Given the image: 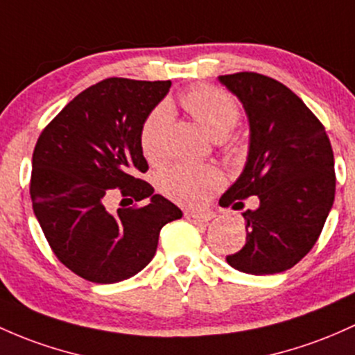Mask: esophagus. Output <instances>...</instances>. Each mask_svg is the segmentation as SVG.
Returning <instances> with one entry per match:
<instances>
[{
    "instance_id": "34e87169",
    "label": "esophagus",
    "mask_w": 355,
    "mask_h": 355,
    "mask_svg": "<svg viewBox=\"0 0 355 355\" xmlns=\"http://www.w3.org/2000/svg\"><path fill=\"white\" fill-rule=\"evenodd\" d=\"M185 217L189 220L197 222V224H205V222L212 220L216 214L212 210H204V212H185Z\"/></svg>"
}]
</instances>
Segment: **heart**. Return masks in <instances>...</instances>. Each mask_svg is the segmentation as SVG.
I'll use <instances>...</instances> for the list:
<instances>
[{
  "label": "heart",
  "mask_w": 355,
  "mask_h": 355,
  "mask_svg": "<svg viewBox=\"0 0 355 355\" xmlns=\"http://www.w3.org/2000/svg\"><path fill=\"white\" fill-rule=\"evenodd\" d=\"M182 106L214 139H224L239 121V107L236 101L227 92L209 85H200L187 92L182 97ZM171 118V107L163 103L143 124L139 141L143 153L150 162H159L165 157L166 133ZM222 182V173L214 166L177 165L163 171L159 177V190L177 204L200 205L209 200L217 189H220Z\"/></svg>",
  "instance_id": "b5f03b06"
}]
</instances>
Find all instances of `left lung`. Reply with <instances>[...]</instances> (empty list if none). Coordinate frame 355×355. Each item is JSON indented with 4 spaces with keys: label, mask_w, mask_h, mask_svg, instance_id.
<instances>
[{
    "label": "left lung",
    "mask_w": 355,
    "mask_h": 355,
    "mask_svg": "<svg viewBox=\"0 0 355 355\" xmlns=\"http://www.w3.org/2000/svg\"><path fill=\"white\" fill-rule=\"evenodd\" d=\"M217 80L243 104L249 124L244 168L219 204L246 210V246L227 263L248 275H275L293 268L313 248L336 197L334 151L325 128L286 85L256 72Z\"/></svg>",
    "instance_id": "8db88e82"
}]
</instances>
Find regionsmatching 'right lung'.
I'll return each mask as SVG.
<instances>
[{"instance_id": "add662e5", "label": "right lung", "mask_w": 355, "mask_h": 355, "mask_svg": "<svg viewBox=\"0 0 355 355\" xmlns=\"http://www.w3.org/2000/svg\"><path fill=\"white\" fill-rule=\"evenodd\" d=\"M170 87V80H101L73 97L35 145V217L60 263L84 279L111 285L135 276L153 259L163 225L184 216L139 180L148 170L141 128ZM112 188L148 204L112 213Z\"/></svg>"}]
</instances>
